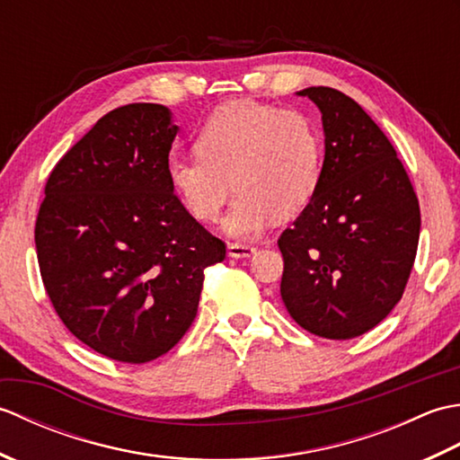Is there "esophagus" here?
I'll return each instance as SVG.
<instances>
[{
    "instance_id": "obj_1",
    "label": "esophagus",
    "mask_w": 460,
    "mask_h": 460,
    "mask_svg": "<svg viewBox=\"0 0 460 460\" xmlns=\"http://www.w3.org/2000/svg\"><path fill=\"white\" fill-rule=\"evenodd\" d=\"M255 252V247L247 245V243H229L227 247V255L233 259H245L251 257Z\"/></svg>"
}]
</instances>
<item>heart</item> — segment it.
<instances>
[{"instance_id":"obj_1","label":"heart","mask_w":460,"mask_h":460,"mask_svg":"<svg viewBox=\"0 0 460 460\" xmlns=\"http://www.w3.org/2000/svg\"><path fill=\"white\" fill-rule=\"evenodd\" d=\"M195 155H172V191L191 217L217 219L237 191L225 231L252 237L272 221H288L314 201L322 178V140L306 116L255 101L215 109L193 138Z\"/></svg>"}]
</instances>
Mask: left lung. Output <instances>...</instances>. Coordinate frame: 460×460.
Listing matches in <instances>:
<instances>
[{
    "instance_id": "1",
    "label": "left lung",
    "mask_w": 460,
    "mask_h": 460,
    "mask_svg": "<svg viewBox=\"0 0 460 460\" xmlns=\"http://www.w3.org/2000/svg\"><path fill=\"white\" fill-rule=\"evenodd\" d=\"M298 94L322 112L326 154L314 201L279 237L280 296L310 334L349 340L402 300L421 211L394 144L354 99L330 86Z\"/></svg>"
}]
</instances>
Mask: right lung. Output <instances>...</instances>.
<instances>
[{
	"label": "right lung",
	"instance_id": "obj_1",
	"mask_svg": "<svg viewBox=\"0 0 460 460\" xmlns=\"http://www.w3.org/2000/svg\"><path fill=\"white\" fill-rule=\"evenodd\" d=\"M175 134L162 104L104 114L57 162L37 215L39 270L58 318L124 364L178 344L198 314L203 270L225 259V243L170 188Z\"/></svg>",
	"mask_w": 460,
	"mask_h": 460
}]
</instances>
